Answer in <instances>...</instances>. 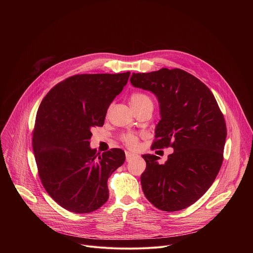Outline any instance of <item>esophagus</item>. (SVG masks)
Segmentation results:
<instances>
[{"mask_svg":"<svg viewBox=\"0 0 253 253\" xmlns=\"http://www.w3.org/2000/svg\"><path fill=\"white\" fill-rule=\"evenodd\" d=\"M125 154H126V160H127V161H129V160H131L133 157H135V154H134V153H131V152H128V151H127Z\"/></svg>","mask_w":253,"mask_h":253,"instance_id":"esophagus-1","label":"esophagus"}]
</instances>
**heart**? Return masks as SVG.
<instances>
[{"instance_id":"obj_1","label":"heart","mask_w":253,"mask_h":253,"mask_svg":"<svg viewBox=\"0 0 253 253\" xmlns=\"http://www.w3.org/2000/svg\"><path fill=\"white\" fill-rule=\"evenodd\" d=\"M146 102H151V100L147 95L143 94V93H139V92L133 93L130 97V104L132 107L140 106ZM122 140L127 146L133 148V147H136V145H137L138 136L134 133H126L125 135H123Z\"/></svg>"}]
</instances>
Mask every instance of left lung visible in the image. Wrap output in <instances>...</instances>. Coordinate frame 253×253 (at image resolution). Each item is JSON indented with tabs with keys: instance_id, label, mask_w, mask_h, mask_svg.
Here are the masks:
<instances>
[{
	"instance_id": "left-lung-1",
	"label": "left lung",
	"mask_w": 253,
	"mask_h": 253,
	"mask_svg": "<svg viewBox=\"0 0 253 253\" xmlns=\"http://www.w3.org/2000/svg\"><path fill=\"white\" fill-rule=\"evenodd\" d=\"M130 82L152 92L159 103L152 149L174 150L164 164L156 155H142L146 161L143 192L160 210L184 209L208 190L220 170L227 135L224 117L209 88L181 69L133 73Z\"/></svg>"
}]
</instances>
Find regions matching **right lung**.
<instances>
[{
	"mask_svg": "<svg viewBox=\"0 0 253 253\" xmlns=\"http://www.w3.org/2000/svg\"><path fill=\"white\" fill-rule=\"evenodd\" d=\"M130 72L67 78L45 96L36 116L33 151L42 184L63 208L89 213L109 198L107 181L125 161L113 148L90 147L92 129L104 125L108 108L128 82Z\"/></svg>",
	"mask_w": 253,
	"mask_h": 253,
	"instance_id": "right-lung-1",
	"label": "right lung"
}]
</instances>
